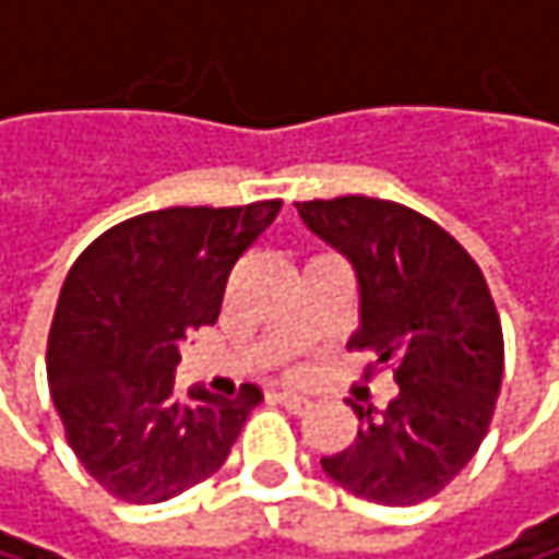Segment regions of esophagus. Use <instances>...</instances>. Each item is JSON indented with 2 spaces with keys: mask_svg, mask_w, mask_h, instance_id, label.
<instances>
[{
  "mask_svg": "<svg viewBox=\"0 0 559 559\" xmlns=\"http://www.w3.org/2000/svg\"><path fill=\"white\" fill-rule=\"evenodd\" d=\"M275 401L284 404L287 411H294V414H304L307 407H310V397H304V394H294V391H275Z\"/></svg>",
  "mask_w": 559,
  "mask_h": 559,
  "instance_id": "esophagus-1",
  "label": "esophagus"
}]
</instances>
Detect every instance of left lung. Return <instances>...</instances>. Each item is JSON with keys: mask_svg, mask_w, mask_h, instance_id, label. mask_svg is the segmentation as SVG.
I'll list each match as a JSON object with an SVG mask.
<instances>
[{"mask_svg": "<svg viewBox=\"0 0 559 559\" xmlns=\"http://www.w3.org/2000/svg\"><path fill=\"white\" fill-rule=\"evenodd\" d=\"M304 226L356 272L349 349L394 366L385 411L353 404L356 440L323 473L376 504H417L450 486L486 440L502 389V323L469 252L427 216L376 197L294 203Z\"/></svg>", "mask_w": 559, "mask_h": 559, "instance_id": "8db88e82", "label": "left lung"}]
</instances>
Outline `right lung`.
Returning a JSON list of instances; mask_svg holds the SVG:
<instances>
[{
    "mask_svg": "<svg viewBox=\"0 0 559 559\" xmlns=\"http://www.w3.org/2000/svg\"><path fill=\"white\" fill-rule=\"evenodd\" d=\"M281 200L170 206L103 233L73 262L48 340V385L80 466L116 499L168 502L229 456L259 385L174 391L180 340L219 317L239 255Z\"/></svg>",
    "mask_w": 559,
    "mask_h": 559,
    "instance_id": "obj_1",
    "label": "right lung"
}]
</instances>
